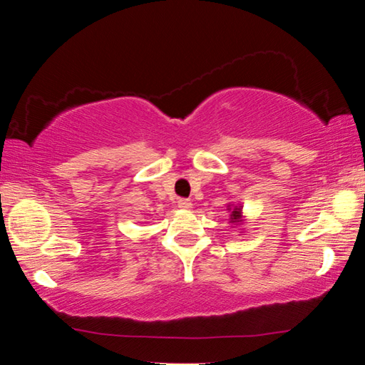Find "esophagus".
<instances>
[{
  "mask_svg": "<svg viewBox=\"0 0 365 365\" xmlns=\"http://www.w3.org/2000/svg\"><path fill=\"white\" fill-rule=\"evenodd\" d=\"M191 201L190 200H178V207H182V209H191Z\"/></svg>",
  "mask_w": 365,
  "mask_h": 365,
  "instance_id": "obj_1",
  "label": "esophagus"
}]
</instances>
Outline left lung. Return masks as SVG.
I'll return each instance as SVG.
<instances>
[{
    "label": "left lung",
    "instance_id": "obj_1",
    "mask_svg": "<svg viewBox=\"0 0 365 365\" xmlns=\"http://www.w3.org/2000/svg\"><path fill=\"white\" fill-rule=\"evenodd\" d=\"M242 207L243 206H232V205H228V212H230V224H233V225H240L242 224V219H243V215H242Z\"/></svg>",
    "mask_w": 365,
    "mask_h": 365
}]
</instances>
